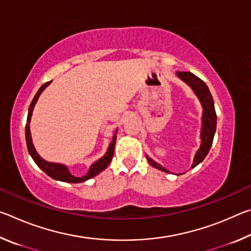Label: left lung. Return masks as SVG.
I'll return each mask as SVG.
<instances>
[{
  "instance_id": "8db88e82",
  "label": "left lung",
  "mask_w": 251,
  "mask_h": 251,
  "mask_svg": "<svg viewBox=\"0 0 251 251\" xmlns=\"http://www.w3.org/2000/svg\"><path fill=\"white\" fill-rule=\"evenodd\" d=\"M177 76L180 79L184 80L185 83L189 85L193 88V91L196 93L199 100L202 105V127H201V148L196 152L194 158V163L192 165V168L196 167L199 163L205 159L208 151H209L210 147L212 145V141H214V135L216 131V125H217V115H216V110L214 106V100L210 94L208 86L205 84L203 80H201L196 75H194L190 72H177ZM148 163H150L152 167L160 171L169 173L167 169L161 167L159 164H157L156 161L152 160L151 158L147 156Z\"/></svg>"
}]
</instances>
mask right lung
<instances>
[{
	"label": "right lung",
	"instance_id": "right-lung-1",
	"mask_svg": "<svg viewBox=\"0 0 251 251\" xmlns=\"http://www.w3.org/2000/svg\"><path fill=\"white\" fill-rule=\"evenodd\" d=\"M50 84V82H46L45 84L42 85L40 90L37 91V93L35 94V96H34L31 105H29L28 114H27V121H26V125H25V137H26V145H27L28 152H29V155L32 156V158L34 159V161L36 163L37 166H39L45 174H48L50 177L54 178V179L65 181V182H82V181H85V180L90 179V178H93L94 176H96L97 174H100V172H103L104 169L109 165L110 160H112V158H113L114 151H115L116 131H115V135L113 136L112 143L109 144L107 152H106V154L103 157H101L100 159L95 161V163L90 167V169H88V173L83 177H75V176L72 175V174L69 171V168H67L65 165H61V164H56V163H50V161L44 160L39 154H37L35 148H34V146H33L31 131H29V121H31V116H32V112H33L34 106H35L37 100H39L41 93L43 92L46 88V86H49Z\"/></svg>",
	"mask_w": 251,
	"mask_h": 251
}]
</instances>
